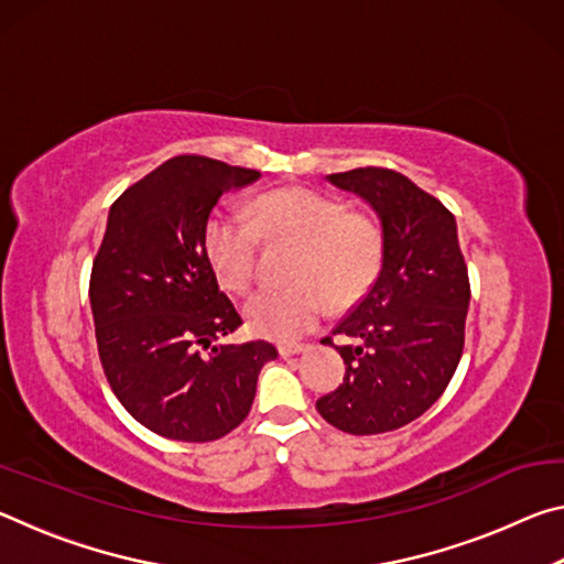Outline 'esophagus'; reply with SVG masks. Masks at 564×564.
Segmentation results:
<instances>
[{"label": "esophagus", "instance_id": "1", "mask_svg": "<svg viewBox=\"0 0 564 564\" xmlns=\"http://www.w3.org/2000/svg\"><path fill=\"white\" fill-rule=\"evenodd\" d=\"M305 346L303 343H281L279 346V352L283 358H291V356H299V352H303Z\"/></svg>", "mask_w": 564, "mask_h": 564}]
</instances>
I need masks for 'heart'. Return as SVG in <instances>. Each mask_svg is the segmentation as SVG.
<instances>
[{
    "instance_id": "heart-1",
    "label": "heart",
    "mask_w": 564,
    "mask_h": 564,
    "mask_svg": "<svg viewBox=\"0 0 564 564\" xmlns=\"http://www.w3.org/2000/svg\"><path fill=\"white\" fill-rule=\"evenodd\" d=\"M293 243L291 289L259 291L248 299V328L271 340H295L323 318L328 303L348 308L378 279L386 238L376 216L348 212L338 198L291 186L261 194L251 218L216 212L204 246L218 283L246 293L256 281L259 241Z\"/></svg>"
}]
</instances>
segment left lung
<instances>
[{"instance_id": "left-lung-1", "label": "left lung", "mask_w": 564, "mask_h": 564, "mask_svg": "<svg viewBox=\"0 0 564 564\" xmlns=\"http://www.w3.org/2000/svg\"><path fill=\"white\" fill-rule=\"evenodd\" d=\"M328 181L370 204L386 251L376 283L333 328L356 346H336L346 376L316 408L350 435L398 431L443 395L463 356L470 281L455 216L390 169H352Z\"/></svg>"}]
</instances>
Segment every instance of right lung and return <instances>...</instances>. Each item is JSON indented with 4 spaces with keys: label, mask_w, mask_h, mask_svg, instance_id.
<instances>
[{
    "label": "right lung",
    "mask_w": 564,
    "mask_h": 564,
    "mask_svg": "<svg viewBox=\"0 0 564 564\" xmlns=\"http://www.w3.org/2000/svg\"><path fill=\"white\" fill-rule=\"evenodd\" d=\"M259 171L174 156L111 204L89 301L104 376L133 420L169 441L212 443L246 420L271 343L214 346L241 326L204 234L226 191Z\"/></svg>",
    "instance_id": "1"
}]
</instances>
